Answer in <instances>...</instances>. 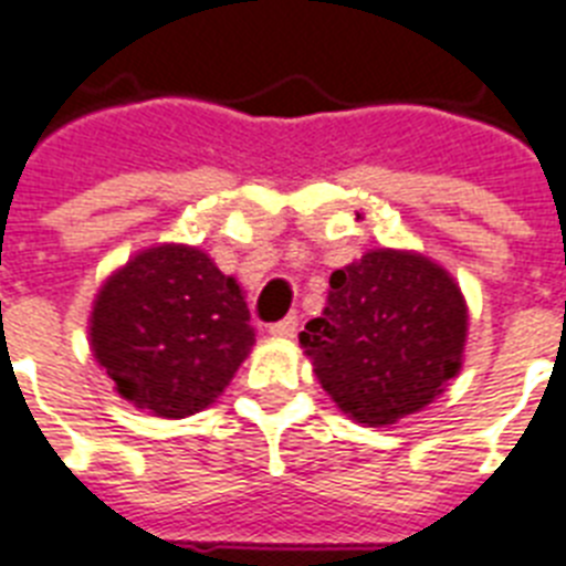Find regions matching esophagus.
Wrapping results in <instances>:
<instances>
[{
    "instance_id": "1",
    "label": "esophagus",
    "mask_w": 566,
    "mask_h": 566,
    "mask_svg": "<svg viewBox=\"0 0 566 566\" xmlns=\"http://www.w3.org/2000/svg\"><path fill=\"white\" fill-rule=\"evenodd\" d=\"M294 333H297V317L294 315H286L283 317V321H277V324H272L269 326V335H272V338H294Z\"/></svg>"
}]
</instances>
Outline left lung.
<instances>
[{
	"mask_svg": "<svg viewBox=\"0 0 566 566\" xmlns=\"http://www.w3.org/2000/svg\"><path fill=\"white\" fill-rule=\"evenodd\" d=\"M469 306L451 274L417 251L373 249L329 277L326 310L301 347L353 422L387 428L428 408L457 378Z\"/></svg>",
	"mask_w": 566,
	"mask_h": 566,
	"instance_id": "1",
	"label": "left lung"
}]
</instances>
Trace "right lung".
Listing matches in <instances>:
<instances>
[{
	"mask_svg": "<svg viewBox=\"0 0 566 566\" xmlns=\"http://www.w3.org/2000/svg\"><path fill=\"white\" fill-rule=\"evenodd\" d=\"M240 283L196 245L158 242L97 289L88 347L120 399L161 419L210 408L254 347Z\"/></svg>",
	"mask_w": 566,
	"mask_h": 566,
	"instance_id": "right-lung-1",
	"label": "right lung"
}]
</instances>
